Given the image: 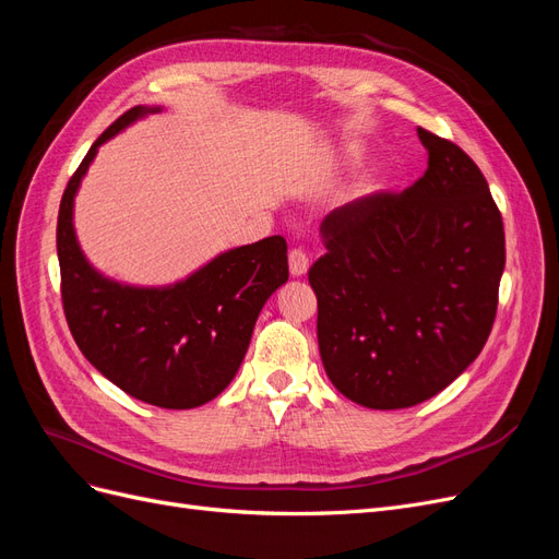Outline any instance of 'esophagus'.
<instances>
[{
	"label": "esophagus",
	"instance_id": "1",
	"mask_svg": "<svg viewBox=\"0 0 559 559\" xmlns=\"http://www.w3.org/2000/svg\"><path fill=\"white\" fill-rule=\"evenodd\" d=\"M308 265H310V259H308L306 249L294 247V249L289 251V270H292V275H294V277L306 275V273H308Z\"/></svg>",
	"mask_w": 559,
	"mask_h": 559
}]
</instances>
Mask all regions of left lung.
Wrapping results in <instances>:
<instances>
[{
    "label": "left lung",
    "instance_id": "left-lung-1",
    "mask_svg": "<svg viewBox=\"0 0 559 559\" xmlns=\"http://www.w3.org/2000/svg\"><path fill=\"white\" fill-rule=\"evenodd\" d=\"M427 173L376 191L321 222L310 273L326 376L376 411L436 396L485 347L506 263L503 222L464 151L417 128Z\"/></svg>",
    "mask_w": 559,
    "mask_h": 559
}]
</instances>
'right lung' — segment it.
<instances>
[{"mask_svg": "<svg viewBox=\"0 0 559 559\" xmlns=\"http://www.w3.org/2000/svg\"><path fill=\"white\" fill-rule=\"evenodd\" d=\"M132 107L99 134L60 200V296L79 349L126 394L158 408H195L230 384L253 324L277 286L289 280L282 235L230 249L167 289H132L99 277L74 238L72 205L97 146L142 114Z\"/></svg>", "mask_w": 559, "mask_h": 559, "instance_id": "add662e5", "label": "right lung"}]
</instances>
